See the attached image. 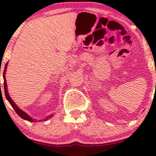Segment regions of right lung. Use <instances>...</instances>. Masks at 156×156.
<instances>
[{"mask_svg": "<svg viewBox=\"0 0 156 156\" xmlns=\"http://www.w3.org/2000/svg\"><path fill=\"white\" fill-rule=\"evenodd\" d=\"M7 65H8V62L6 63L5 66V69H4V72H3V80H4V91H5V97L7 98V100L8 101V102L10 103V105H12V107L13 108V109L15 110V111L16 112V113L19 115L21 118L25 119V120H27L29 122H37V119H33V118H31V117L26 113L25 112H24L23 110H22L20 108H19V107L15 104L14 103V101H13L12 99H11L10 96H9V94H8V87H7V83H6V80H5V71H6V68H7ZM52 116H53V115H50L47 116V117L46 119H43L42 120H48L49 118H51ZM41 121V120H40Z\"/></svg>", "mask_w": 156, "mask_h": 156, "instance_id": "obj_1", "label": "right lung"}]
</instances>
